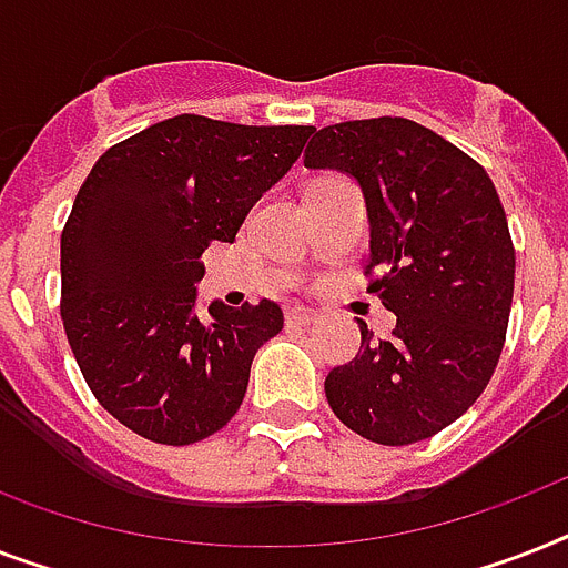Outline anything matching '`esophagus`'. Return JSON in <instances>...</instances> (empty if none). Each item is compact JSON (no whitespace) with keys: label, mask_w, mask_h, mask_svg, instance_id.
<instances>
[{"label":"esophagus","mask_w":568,"mask_h":568,"mask_svg":"<svg viewBox=\"0 0 568 568\" xmlns=\"http://www.w3.org/2000/svg\"><path fill=\"white\" fill-rule=\"evenodd\" d=\"M312 321H315V312L303 310V306L285 312V324H292V327H310Z\"/></svg>","instance_id":"1"}]
</instances>
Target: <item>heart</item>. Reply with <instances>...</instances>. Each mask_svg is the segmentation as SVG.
<instances>
[{
    "label": "heart",
    "instance_id": "obj_1",
    "mask_svg": "<svg viewBox=\"0 0 568 568\" xmlns=\"http://www.w3.org/2000/svg\"><path fill=\"white\" fill-rule=\"evenodd\" d=\"M324 180H327V176H324Z\"/></svg>",
    "mask_w": 568,
    "mask_h": 568
}]
</instances>
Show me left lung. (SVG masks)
Returning <instances> with one entry per match:
<instances>
[{"label": "left lung", "mask_w": 568, "mask_h": 568, "mask_svg": "<svg viewBox=\"0 0 568 568\" xmlns=\"http://www.w3.org/2000/svg\"><path fill=\"white\" fill-rule=\"evenodd\" d=\"M306 168L359 182L372 223L368 283L397 324L324 379L338 422L377 445H413L457 422L501 356L516 280L489 173L406 118L347 120L310 141Z\"/></svg>", "instance_id": "8db88e82"}]
</instances>
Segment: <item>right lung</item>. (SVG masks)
<instances>
[{"label": "right lung", "mask_w": 568, "mask_h": 568, "mask_svg": "<svg viewBox=\"0 0 568 568\" xmlns=\"http://www.w3.org/2000/svg\"><path fill=\"white\" fill-rule=\"evenodd\" d=\"M312 126L180 114L97 159L61 232V321L93 397L129 430L191 445L239 413L274 301L196 315L200 262L292 171Z\"/></svg>", "instance_id": "right-lung-1"}]
</instances>
